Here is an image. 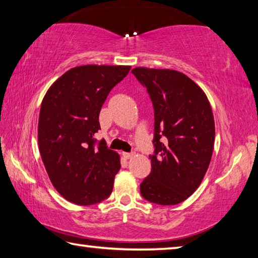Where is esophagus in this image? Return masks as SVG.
<instances>
[{"instance_id":"esophagus-1","label":"esophagus","mask_w":258,"mask_h":258,"mask_svg":"<svg viewBox=\"0 0 258 258\" xmlns=\"http://www.w3.org/2000/svg\"><path fill=\"white\" fill-rule=\"evenodd\" d=\"M123 157L125 158V159H131V158H133L134 157V153L133 152H123Z\"/></svg>"}]
</instances>
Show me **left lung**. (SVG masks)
<instances>
[{"instance_id":"1","label":"left lung","mask_w":258,"mask_h":258,"mask_svg":"<svg viewBox=\"0 0 258 258\" xmlns=\"http://www.w3.org/2000/svg\"><path fill=\"white\" fill-rule=\"evenodd\" d=\"M154 110L151 172L140 185L143 199L175 205L198 189L213 153L215 127L205 93L174 70L137 68Z\"/></svg>"}]
</instances>
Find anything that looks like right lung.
<instances>
[{
	"mask_svg": "<svg viewBox=\"0 0 258 258\" xmlns=\"http://www.w3.org/2000/svg\"><path fill=\"white\" fill-rule=\"evenodd\" d=\"M130 67L82 65L56 80L41 102L38 144L51 184L70 202L92 205L111 194L119 156L93 138L111 89Z\"/></svg>",
	"mask_w": 258,
	"mask_h": 258,
	"instance_id": "add662e5",
	"label": "right lung"
}]
</instances>
